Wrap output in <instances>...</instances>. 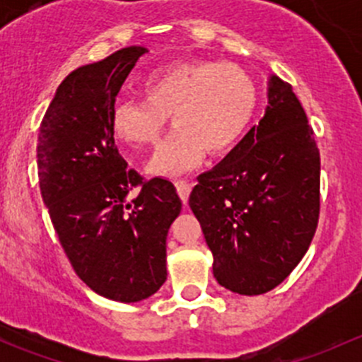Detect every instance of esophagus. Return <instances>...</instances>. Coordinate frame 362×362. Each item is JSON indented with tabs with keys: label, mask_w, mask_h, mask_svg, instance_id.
Here are the masks:
<instances>
[{
	"label": "esophagus",
	"mask_w": 362,
	"mask_h": 362,
	"mask_svg": "<svg viewBox=\"0 0 362 362\" xmlns=\"http://www.w3.org/2000/svg\"><path fill=\"white\" fill-rule=\"evenodd\" d=\"M175 185H177V191H178V196L182 198V202L187 203L189 199V194H191V189L192 185L189 184L187 180H184V178H178V180H175Z\"/></svg>",
	"instance_id": "obj_1"
}]
</instances>
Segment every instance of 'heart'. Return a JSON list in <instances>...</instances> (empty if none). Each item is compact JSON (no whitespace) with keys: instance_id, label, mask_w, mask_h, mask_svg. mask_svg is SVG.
Returning a JSON list of instances; mask_svg holds the SVG:
<instances>
[{"instance_id":"1","label":"heart","mask_w":362,"mask_h":362,"mask_svg":"<svg viewBox=\"0 0 362 362\" xmlns=\"http://www.w3.org/2000/svg\"><path fill=\"white\" fill-rule=\"evenodd\" d=\"M145 100L113 107V133L131 145H152L166 127L175 131L159 145L148 171L177 177L198 166L204 151L222 154L245 133L255 108V86L231 63L194 61L152 73L141 86Z\"/></svg>"}]
</instances>
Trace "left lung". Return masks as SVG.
<instances>
[{"label":"left lung","instance_id":"8db88e82","mask_svg":"<svg viewBox=\"0 0 362 362\" xmlns=\"http://www.w3.org/2000/svg\"><path fill=\"white\" fill-rule=\"evenodd\" d=\"M268 107L217 166L199 175L189 206L214 255V276L243 296L284 282L319 221L320 158L293 87L268 78Z\"/></svg>","mask_w":362,"mask_h":362}]
</instances>
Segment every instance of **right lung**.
Listing matches in <instances>:
<instances>
[{"mask_svg":"<svg viewBox=\"0 0 362 362\" xmlns=\"http://www.w3.org/2000/svg\"><path fill=\"white\" fill-rule=\"evenodd\" d=\"M145 52L131 45L69 73L36 147L43 203L73 269L94 293L120 303L144 301L166 282V236L182 210L175 185L144 182L113 138L117 94Z\"/></svg>","mask_w":362,"mask_h":362,"instance_id":"add662e5","label":"right lung"}]
</instances>
